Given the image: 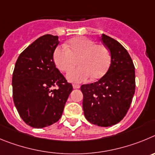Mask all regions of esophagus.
I'll return each instance as SVG.
<instances>
[{
    "label": "esophagus",
    "mask_w": 155,
    "mask_h": 155,
    "mask_svg": "<svg viewBox=\"0 0 155 155\" xmlns=\"http://www.w3.org/2000/svg\"><path fill=\"white\" fill-rule=\"evenodd\" d=\"M72 87H73V89H79V88H80V86L78 84H73L72 85Z\"/></svg>",
    "instance_id": "1"
}]
</instances>
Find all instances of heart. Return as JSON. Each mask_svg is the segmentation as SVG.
Wrapping results in <instances>:
<instances>
[{
    "label": "heart",
    "mask_w": 155,
    "mask_h": 155,
    "mask_svg": "<svg viewBox=\"0 0 155 155\" xmlns=\"http://www.w3.org/2000/svg\"><path fill=\"white\" fill-rule=\"evenodd\" d=\"M79 59V68L68 72L67 79L72 83H82L90 77L100 79L107 73L110 65V54L107 47L97 45L86 37L72 38L67 45L58 46L54 51L53 60L57 68L68 72Z\"/></svg>",
    "instance_id": "b5f03b06"
}]
</instances>
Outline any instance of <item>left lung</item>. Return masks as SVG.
<instances>
[{"label": "left lung", "mask_w": 155, "mask_h": 155, "mask_svg": "<svg viewBox=\"0 0 155 155\" xmlns=\"http://www.w3.org/2000/svg\"><path fill=\"white\" fill-rule=\"evenodd\" d=\"M101 41L110 52V65L97 82L82 85L85 117L100 127L119 123L127 113L135 92L133 61L122 45L103 34Z\"/></svg>", "instance_id": "8db88e82"}]
</instances>
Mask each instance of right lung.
<instances>
[{"label": "right lung", "mask_w": 155, "mask_h": 155, "mask_svg": "<svg viewBox=\"0 0 155 155\" xmlns=\"http://www.w3.org/2000/svg\"><path fill=\"white\" fill-rule=\"evenodd\" d=\"M58 37L45 35L19 55L12 77L13 100L19 115L28 125L43 128L60 119L72 91L55 67L53 53ZM58 89L53 90V86Z\"/></svg>", "instance_id": "obj_1"}]
</instances>
